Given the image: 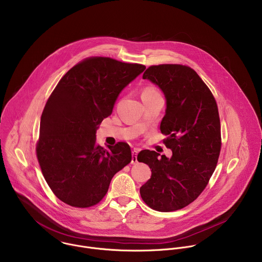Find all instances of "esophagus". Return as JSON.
Wrapping results in <instances>:
<instances>
[{
  "mask_svg": "<svg viewBox=\"0 0 262 262\" xmlns=\"http://www.w3.org/2000/svg\"><path fill=\"white\" fill-rule=\"evenodd\" d=\"M138 151H139L138 148H134V149L132 150V161H131L132 164H136V163H137V155H138Z\"/></svg>",
  "mask_w": 262,
  "mask_h": 262,
  "instance_id": "1",
  "label": "esophagus"
}]
</instances>
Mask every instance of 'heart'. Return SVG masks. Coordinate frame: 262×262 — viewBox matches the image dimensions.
I'll use <instances>...</instances> for the list:
<instances>
[{
  "label": "heart",
  "instance_id": "heart-1",
  "mask_svg": "<svg viewBox=\"0 0 262 262\" xmlns=\"http://www.w3.org/2000/svg\"><path fill=\"white\" fill-rule=\"evenodd\" d=\"M161 95L160 92L158 91V89L152 86V85H147L145 86L142 91H141V97L142 98H149V97H154V96H159Z\"/></svg>",
  "mask_w": 262,
  "mask_h": 262
}]
</instances>
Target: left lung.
<instances>
[{
  "instance_id": "obj_1",
  "label": "left lung",
  "mask_w": 262,
  "mask_h": 262,
  "mask_svg": "<svg viewBox=\"0 0 262 262\" xmlns=\"http://www.w3.org/2000/svg\"><path fill=\"white\" fill-rule=\"evenodd\" d=\"M142 78L158 85L167 99L160 129L167 135L163 142L172 157L162 155L159 159L155 150L138 154V162L151 169L140 195L156 211L180 210L202 193L216 168L221 149L217 103L208 86L187 66H151Z\"/></svg>"
}]
</instances>
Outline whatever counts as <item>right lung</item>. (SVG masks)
<instances>
[{"label":"right lung","mask_w":262,"mask_h":262,"mask_svg":"<svg viewBox=\"0 0 262 262\" xmlns=\"http://www.w3.org/2000/svg\"><path fill=\"white\" fill-rule=\"evenodd\" d=\"M143 64L92 56L73 67L49 96L41 117L36 154L53 193L76 208L97 205L114 175L132 160L126 142L96 141V129L112 115L120 92Z\"/></svg>","instance_id":"1"}]
</instances>
